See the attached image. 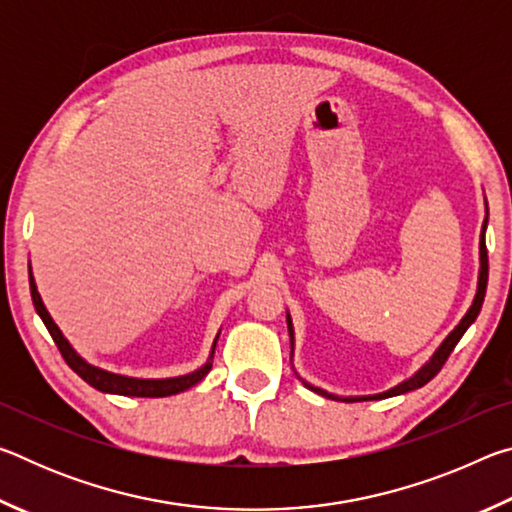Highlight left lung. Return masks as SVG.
Listing matches in <instances>:
<instances>
[{"instance_id": "1", "label": "left lung", "mask_w": 512, "mask_h": 512, "mask_svg": "<svg viewBox=\"0 0 512 512\" xmlns=\"http://www.w3.org/2000/svg\"><path fill=\"white\" fill-rule=\"evenodd\" d=\"M485 228H488V201H485V219L481 225V239H479V280H476V293H474V300L470 309L465 311V316L461 318V323H458L452 332L447 334V339L438 345V350L431 354L429 361H424L422 366L413 372L409 379L400 381V384L388 388L384 393H375V395H336V393H327L325 388H318L314 384H309L307 379H302L298 372V379L305 384L311 391L329 397V400H336V402H366V400H384V397H395V395H404L409 391H415V388H422L427 381H431L433 377L438 375L440 368H443V363L447 361L449 354L456 348V343L461 341V336L467 332V327H470L476 316H479L481 305H483V298H485V287H488V250H485ZM287 327H289V339H291V359H293V350H296V329H293V320L291 314L287 311Z\"/></svg>"}]
</instances>
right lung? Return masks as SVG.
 <instances>
[{
  "label": "right lung",
  "mask_w": 512,
  "mask_h": 512,
  "mask_svg": "<svg viewBox=\"0 0 512 512\" xmlns=\"http://www.w3.org/2000/svg\"><path fill=\"white\" fill-rule=\"evenodd\" d=\"M29 284H31V298H33V307H36L38 316L42 318V323L49 329L51 339L58 345L60 354L67 361V366L72 368L76 375H79L83 381H88L92 388H97L101 393H112V395H128V397H169L176 393H183L187 388H192L194 384H198L207 372L212 370V359H214V350H216V341H219V334L212 343L210 357L203 363L201 368H196L187 375H178V377H162V379H142V377H128V375H117V372L103 370L99 366H92L90 361H85L79 352L72 348V343L65 339V334L60 332V327L54 323V318L42 302L36 280H33V273L29 271Z\"/></svg>",
  "instance_id": "right-lung-1"
}]
</instances>
